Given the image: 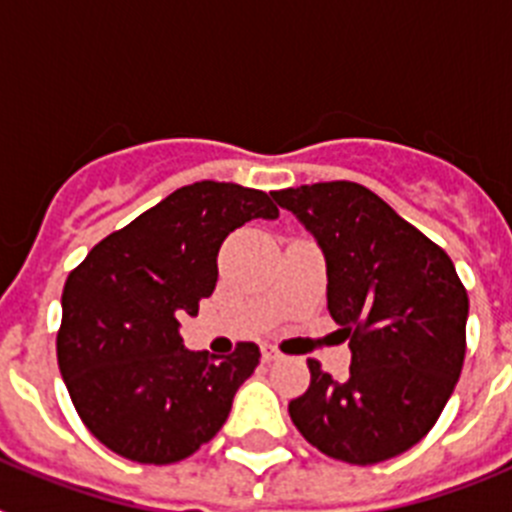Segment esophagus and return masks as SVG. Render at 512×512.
I'll list each match as a JSON object with an SVG mask.
<instances>
[{
  "label": "esophagus",
  "instance_id": "34e87169",
  "mask_svg": "<svg viewBox=\"0 0 512 512\" xmlns=\"http://www.w3.org/2000/svg\"><path fill=\"white\" fill-rule=\"evenodd\" d=\"M261 356H264L266 364H271V361H279V359H282V354H279L277 348H271V346L261 348Z\"/></svg>",
  "mask_w": 512,
  "mask_h": 512
}]
</instances>
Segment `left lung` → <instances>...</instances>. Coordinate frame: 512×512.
Segmentation results:
<instances>
[{"mask_svg": "<svg viewBox=\"0 0 512 512\" xmlns=\"http://www.w3.org/2000/svg\"><path fill=\"white\" fill-rule=\"evenodd\" d=\"M318 241L330 318L351 336V369L336 382L310 366L289 402L297 431L348 464L392 459L436 425L467 354V289L454 261L372 189L320 182L271 194Z\"/></svg>", "mask_w": 512, "mask_h": 512, "instance_id": "left-lung-1", "label": "left lung"}]
</instances>
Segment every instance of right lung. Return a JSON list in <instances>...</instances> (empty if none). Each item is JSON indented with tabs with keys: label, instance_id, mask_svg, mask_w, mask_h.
<instances>
[{
	"label": "right lung",
	"instance_id": "obj_1",
	"mask_svg": "<svg viewBox=\"0 0 512 512\" xmlns=\"http://www.w3.org/2000/svg\"><path fill=\"white\" fill-rule=\"evenodd\" d=\"M274 220L259 189L194 182L107 235L63 287L58 366L92 436L138 464H174L210 441L259 366L256 343L212 361L179 320L217 282V251L248 220Z\"/></svg>",
	"mask_w": 512,
	"mask_h": 512
}]
</instances>
